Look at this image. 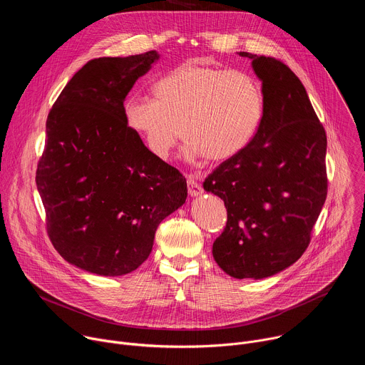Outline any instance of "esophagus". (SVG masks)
I'll list each match as a JSON object with an SVG mask.
<instances>
[{"label":"esophagus","instance_id":"obj_1","mask_svg":"<svg viewBox=\"0 0 365 365\" xmlns=\"http://www.w3.org/2000/svg\"><path fill=\"white\" fill-rule=\"evenodd\" d=\"M187 190H189V195L192 196V197H196V196H199V195H202V186L197 183V180L195 179V178H192V176H189L187 178Z\"/></svg>","mask_w":365,"mask_h":365}]
</instances>
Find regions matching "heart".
Masks as SVG:
<instances>
[{"label":"heart","instance_id":"b5f03b06","mask_svg":"<svg viewBox=\"0 0 365 365\" xmlns=\"http://www.w3.org/2000/svg\"><path fill=\"white\" fill-rule=\"evenodd\" d=\"M151 92L153 101L127 99L123 113L128 128L160 160L178 144L180 127L187 162L232 159L251 143L264 115L262 83L244 71L183 63Z\"/></svg>","mask_w":365,"mask_h":365}]
</instances>
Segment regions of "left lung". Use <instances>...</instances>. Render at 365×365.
Masks as SVG:
<instances>
[{
	"instance_id": "obj_1",
	"label": "left lung",
	"mask_w": 365,
	"mask_h": 365,
	"mask_svg": "<svg viewBox=\"0 0 365 365\" xmlns=\"http://www.w3.org/2000/svg\"><path fill=\"white\" fill-rule=\"evenodd\" d=\"M264 93V115L251 143L203 182L227 207L212 245L234 279L274 276L302 257L327 199V133L299 78L280 61L240 51Z\"/></svg>"
}]
</instances>
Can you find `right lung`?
I'll return each instance as SVG.
<instances>
[{
  "label": "right lung",
  "instance_id": "1",
  "mask_svg": "<svg viewBox=\"0 0 365 365\" xmlns=\"http://www.w3.org/2000/svg\"><path fill=\"white\" fill-rule=\"evenodd\" d=\"M159 58L151 50L89 61L46 121L36 183L47 234L68 263L98 276L140 267L159 224L187 196L186 179L154 158L124 120L125 96Z\"/></svg>",
  "mask_w": 365,
  "mask_h": 365
}]
</instances>
